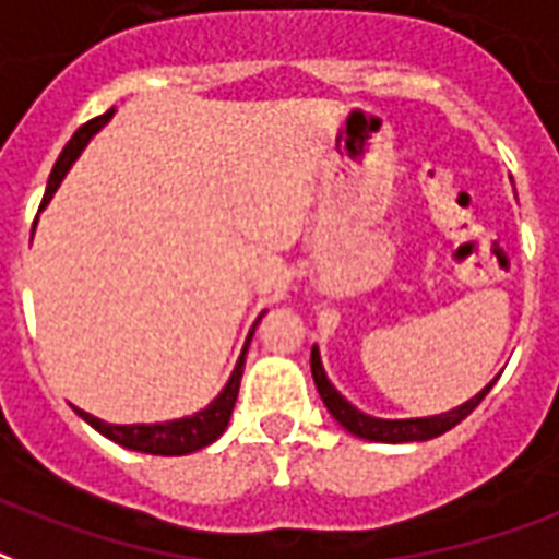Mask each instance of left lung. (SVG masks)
Instances as JSON below:
<instances>
[{
    "label": "left lung",
    "mask_w": 559,
    "mask_h": 559,
    "mask_svg": "<svg viewBox=\"0 0 559 559\" xmlns=\"http://www.w3.org/2000/svg\"><path fill=\"white\" fill-rule=\"evenodd\" d=\"M311 373L313 382H317V391H320L322 403L325 408L332 412V417L341 424L346 432H353L358 438H367V441H382V444H406V441H429V438L444 436L448 429H453L456 424H462L465 417L474 412V408L483 403V396L489 394L491 384L498 382V376L491 379L479 394H474L468 403H462V406L450 408V412H441V415L432 417H406V420H384V417H373V415H364L361 408H355L346 396L329 382V376L322 370L320 361V349L313 346L311 349Z\"/></svg>",
    "instance_id": "obj_1"
}]
</instances>
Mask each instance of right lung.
Masks as SVG:
<instances>
[{
    "mask_svg": "<svg viewBox=\"0 0 559 559\" xmlns=\"http://www.w3.org/2000/svg\"><path fill=\"white\" fill-rule=\"evenodd\" d=\"M111 111L115 109H109L106 115H100V118H94V121L82 123L80 130L73 132V139L64 144V151H61V156L56 159V165H52V175H49L40 210L49 204V198L56 195V189H59V183L70 171V165L76 163V156H80L82 147L91 142V135L100 130L103 123L109 121ZM260 320H263V313L258 317V322ZM258 322L251 325V332H248L246 337V346H242V355H239L237 367H234V373H230L227 384L222 388V394H218L210 406L195 412V415L165 420V424H106V420L88 415V412H82V408H76V415H80L85 424H91V427L97 429L100 436L115 441V444L139 450V453H153V456H186V453H195V450L213 444V441L225 432L227 420L234 415V403H237L239 394V379H242V367H246L248 343H251V334L258 329Z\"/></svg>",
    "mask_w": 559,
    "mask_h": 559,
    "instance_id": "add662e5",
    "label": "right lung"
}]
</instances>
